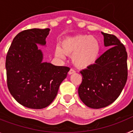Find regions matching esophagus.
I'll use <instances>...</instances> for the list:
<instances>
[{
	"label": "esophagus",
	"mask_w": 133,
	"mask_h": 133,
	"mask_svg": "<svg viewBox=\"0 0 133 133\" xmlns=\"http://www.w3.org/2000/svg\"><path fill=\"white\" fill-rule=\"evenodd\" d=\"M76 72V71L74 70H73V69H70V71H69L68 74H70V75H71V74H74Z\"/></svg>",
	"instance_id": "34e87169"
}]
</instances>
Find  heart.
<instances>
[{
  "label": "heart",
  "mask_w": 133,
  "mask_h": 133,
  "mask_svg": "<svg viewBox=\"0 0 133 133\" xmlns=\"http://www.w3.org/2000/svg\"><path fill=\"white\" fill-rule=\"evenodd\" d=\"M100 52L99 42L94 36L87 34H78L67 37L61 42V46L55 48V55L63 58L67 55H72V61L79 68H86L97 59Z\"/></svg>",
  "instance_id": "obj_1"
}]
</instances>
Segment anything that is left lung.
<instances>
[{"label": "left lung", "instance_id": "1", "mask_svg": "<svg viewBox=\"0 0 133 133\" xmlns=\"http://www.w3.org/2000/svg\"><path fill=\"white\" fill-rule=\"evenodd\" d=\"M104 45L110 49L94 64L80 71L82 83L78 88L81 101L93 109L105 108L119 97L128 76L125 46L114 35L101 32Z\"/></svg>", "mask_w": 133, "mask_h": 133}]
</instances>
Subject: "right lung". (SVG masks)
Wrapping results in <instances>:
<instances>
[{"instance_id":"right-lung-1","label":"right lung","mask_w":133,"mask_h":133,"mask_svg":"<svg viewBox=\"0 0 133 133\" xmlns=\"http://www.w3.org/2000/svg\"><path fill=\"white\" fill-rule=\"evenodd\" d=\"M49 28L30 29L14 38L6 57V81L10 93L19 103L31 109L49 105L70 68L42 62L37 44H46Z\"/></svg>"}]
</instances>
